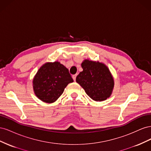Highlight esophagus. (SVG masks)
Segmentation results:
<instances>
[{
  "mask_svg": "<svg viewBox=\"0 0 151 151\" xmlns=\"http://www.w3.org/2000/svg\"><path fill=\"white\" fill-rule=\"evenodd\" d=\"M76 76H77V75L76 74V75H73L72 76V79H74V81H76Z\"/></svg>",
  "mask_w": 151,
  "mask_h": 151,
  "instance_id": "1",
  "label": "esophagus"
}]
</instances>
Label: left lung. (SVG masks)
<instances>
[{"label":"left lung","instance_id":"8db88e82","mask_svg":"<svg viewBox=\"0 0 151 151\" xmlns=\"http://www.w3.org/2000/svg\"><path fill=\"white\" fill-rule=\"evenodd\" d=\"M83 70L76 77V82L86 93L96 101H102L110 96L114 88V79L104 63L84 60L81 63Z\"/></svg>","mask_w":151,"mask_h":151}]
</instances>
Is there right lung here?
<instances>
[{
  "label": "right lung",
  "instance_id": "1",
  "mask_svg": "<svg viewBox=\"0 0 151 151\" xmlns=\"http://www.w3.org/2000/svg\"><path fill=\"white\" fill-rule=\"evenodd\" d=\"M73 81L67 68L60 62H47L41 67L33 80L35 95L42 101L52 103L60 96Z\"/></svg>",
  "mask_w": 151,
  "mask_h": 151
}]
</instances>
